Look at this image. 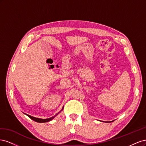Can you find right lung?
I'll list each match as a JSON object with an SVG mask.
<instances>
[{
	"instance_id": "add662e5",
	"label": "right lung",
	"mask_w": 146,
	"mask_h": 146,
	"mask_svg": "<svg viewBox=\"0 0 146 146\" xmlns=\"http://www.w3.org/2000/svg\"><path fill=\"white\" fill-rule=\"evenodd\" d=\"M63 109V108H62V110ZM60 112L59 113H57L56 114H55V115L54 116H53V117H50V118H47V119H41V118H37V117H33V116H30V115H29V114H25V113H24L25 114H26V115H27V116H29L30 119H32V120H33L34 121H35V122H41V123H42V122H48V121H50L51 120H52L53 119H54L57 114H59L60 113Z\"/></svg>"
}]
</instances>
